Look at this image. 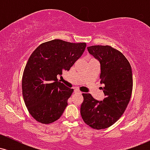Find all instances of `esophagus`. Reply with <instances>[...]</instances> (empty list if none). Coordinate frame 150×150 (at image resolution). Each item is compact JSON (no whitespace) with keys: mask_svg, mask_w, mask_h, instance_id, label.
Listing matches in <instances>:
<instances>
[{"mask_svg":"<svg viewBox=\"0 0 150 150\" xmlns=\"http://www.w3.org/2000/svg\"><path fill=\"white\" fill-rule=\"evenodd\" d=\"M74 92L77 93V94H82V92H81L80 91H79L78 89H75V90H74Z\"/></svg>","mask_w":150,"mask_h":150,"instance_id":"obj_1","label":"esophagus"}]
</instances>
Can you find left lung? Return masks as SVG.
Wrapping results in <instances>:
<instances>
[{
  "label": "left lung",
  "instance_id": "8db88e82",
  "mask_svg": "<svg viewBox=\"0 0 150 150\" xmlns=\"http://www.w3.org/2000/svg\"><path fill=\"white\" fill-rule=\"evenodd\" d=\"M87 50L100 63V82L104 85L101 88L105 98L98 101L90 94H82L80 113L86 124L101 130L116 123L129 104L132 90V69L124 55L111 46H92Z\"/></svg>",
  "mask_w": 150,
  "mask_h": 150
}]
</instances>
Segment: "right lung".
I'll return each mask as SVG.
<instances>
[{
    "label": "right lung",
    "mask_w": 150,
    "mask_h": 150,
    "mask_svg": "<svg viewBox=\"0 0 150 150\" xmlns=\"http://www.w3.org/2000/svg\"><path fill=\"white\" fill-rule=\"evenodd\" d=\"M85 48L86 43L54 39L40 44L31 54L22 75V95L38 122L49 124L63 114L73 89L58 81L57 75L69 70Z\"/></svg>",
    "instance_id": "1"
}]
</instances>
